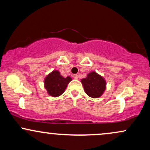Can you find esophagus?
Masks as SVG:
<instances>
[{
    "mask_svg": "<svg viewBox=\"0 0 150 150\" xmlns=\"http://www.w3.org/2000/svg\"><path fill=\"white\" fill-rule=\"evenodd\" d=\"M73 77H74V79H75V80H77L79 77L77 75H73Z\"/></svg>",
    "mask_w": 150,
    "mask_h": 150,
    "instance_id": "esophagus-1",
    "label": "esophagus"
}]
</instances>
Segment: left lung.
<instances>
[{"mask_svg": "<svg viewBox=\"0 0 150 150\" xmlns=\"http://www.w3.org/2000/svg\"><path fill=\"white\" fill-rule=\"evenodd\" d=\"M86 94L92 98L101 97L106 89V81L96 72L89 73L86 78L81 80Z\"/></svg>", "mask_w": 150, "mask_h": 150, "instance_id": "8db88e82", "label": "left lung"}]
</instances>
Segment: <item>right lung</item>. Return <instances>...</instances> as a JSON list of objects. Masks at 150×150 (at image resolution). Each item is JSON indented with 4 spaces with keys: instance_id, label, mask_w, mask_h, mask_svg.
<instances>
[{
    "instance_id": "obj_1",
    "label": "right lung",
    "mask_w": 150,
    "mask_h": 150,
    "mask_svg": "<svg viewBox=\"0 0 150 150\" xmlns=\"http://www.w3.org/2000/svg\"><path fill=\"white\" fill-rule=\"evenodd\" d=\"M71 80L70 77H63L58 70H53L46 77L44 86L49 95L57 97L65 92L67 85Z\"/></svg>"
}]
</instances>
